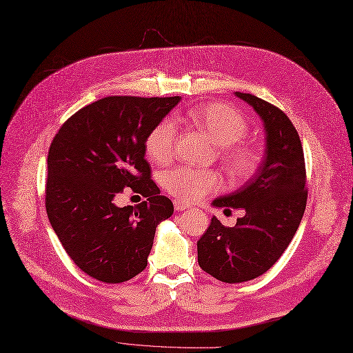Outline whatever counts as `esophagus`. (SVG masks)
Masks as SVG:
<instances>
[{
	"instance_id": "1",
	"label": "esophagus",
	"mask_w": 353,
	"mask_h": 353,
	"mask_svg": "<svg viewBox=\"0 0 353 353\" xmlns=\"http://www.w3.org/2000/svg\"><path fill=\"white\" fill-rule=\"evenodd\" d=\"M174 209L177 212H183V210H188L189 209V205H186V203H183L180 200H174Z\"/></svg>"
}]
</instances>
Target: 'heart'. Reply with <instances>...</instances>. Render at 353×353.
<instances>
[{
	"instance_id": "1",
	"label": "heart",
	"mask_w": 353,
	"mask_h": 353,
	"mask_svg": "<svg viewBox=\"0 0 353 353\" xmlns=\"http://www.w3.org/2000/svg\"><path fill=\"white\" fill-rule=\"evenodd\" d=\"M189 120L203 130L216 144L228 172L234 179H246L259 165V154L254 148L240 141L248 132V121L233 107L213 103L192 108ZM177 128L173 120H160L148 132L144 147L154 163L164 164L174 152ZM163 186L172 196L193 201L220 188V177L212 170H196L190 167H176L163 174Z\"/></svg>"
}]
</instances>
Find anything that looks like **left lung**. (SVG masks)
Wrapping results in <instances>:
<instances>
[{
  "label": "left lung",
  "mask_w": 353,
  "mask_h": 353,
  "mask_svg": "<svg viewBox=\"0 0 353 353\" xmlns=\"http://www.w3.org/2000/svg\"><path fill=\"white\" fill-rule=\"evenodd\" d=\"M234 94L262 119L266 148L263 161L243 186L212 203L243 209L245 216L234 228L213 216L197 242L199 266L226 283L256 279L279 261L301 225L307 200L303 148L289 117L253 94Z\"/></svg>",
  "instance_id": "1"
}]
</instances>
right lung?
<instances>
[{"instance_id":"obj_1","label":"right lung","mask_w":353,"mask_h":353,"mask_svg":"<svg viewBox=\"0 0 353 353\" xmlns=\"http://www.w3.org/2000/svg\"><path fill=\"white\" fill-rule=\"evenodd\" d=\"M180 100H97L72 114L50 145L48 220L72 262L100 282L121 283L143 272L157 225L174 212L150 179L144 141ZM124 187L146 200L136 208L116 207Z\"/></svg>"}]
</instances>
